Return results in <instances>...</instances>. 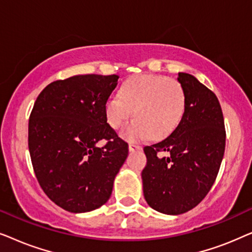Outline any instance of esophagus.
<instances>
[{
	"label": "esophagus",
	"instance_id": "esophagus-1",
	"mask_svg": "<svg viewBox=\"0 0 252 252\" xmlns=\"http://www.w3.org/2000/svg\"><path fill=\"white\" fill-rule=\"evenodd\" d=\"M128 149H129V151H137V150L142 149V148H141V146H139V144H136V143H129Z\"/></svg>",
	"mask_w": 252,
	"mask_h": 252
}]
</instances>
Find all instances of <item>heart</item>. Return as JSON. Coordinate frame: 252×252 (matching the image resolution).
Returning <instances> with one entry per match:
<instances>
[{"instance_id": "obj_1", "label": "heart", "mask_w": 252, "mask_h": 252, "mask_svg": "<svg viewBox=\"0 0 252 252\" xmlns=\"http://www.w3.org/2000/svg\"><path fill=\"white\" fill-rule=\"evenodd\" d=\"M186 96L180 82L158 74H140L127 79L120 96L105 103L106 122L119 128L132 116L136 117L122 129L129 141L166 136L180 122L185 111Z\"/></svg>"}]
</instances>
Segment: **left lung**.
<instances>
[{
  "mask_svg": "<svg viewBox=\"0 0 252 252\" xmlns=\"http://www.w3.org/2000/svg\"><path fill=\"white\" fill-rule=\"evenodd\" d=\"M186 105L170 135L144 147V198L150 208L177 216L195 208L211 189L225 153L226 132L221 106L194 75L179 72ZM166 152L167 157H160Z\"/></svg>",
  "mask_w": 252,
  "mask_h": 252,
  "instance_id": "8db88e82",
  "label": "left lung"
}]
</instances>
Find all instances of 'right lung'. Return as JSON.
<instances>
[{"instance_id":"1","label":"right lung","mask_w":252,"mask_h":252,"mask_svg":"<svg viewBox=\"0 0 252 252\" xmlns=\"http://www.w3.org/2000/svg\"><path fill=\"white\" fill-rule=\"evenodd\" d=\"M119 77L73 75L48 85L34 103L29 149L41 188L72 213L108 202L128 144L106 123L105 103ZM101 139L105 146L97 147Z\"/></svg>"}]
</instances>
